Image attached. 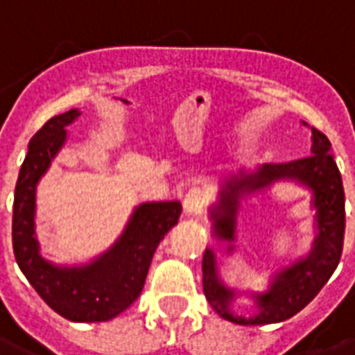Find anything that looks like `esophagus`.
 Instances as JSON below:
<instances>
[{"label": "esophagus", "mask_w": 355, "mask_h": 355, "mask_svg": "<svg viewBox=\"0 0 355 355\" xmlns=\"http://www.w3.org/2000/svg\"><path fill=\"white\" fill-rule=\"evenodd\" d=\"M207 205V191L202 188H191L184 197V210L188 214H201Z\"/></svg>", "instance_id": "34e87169"}]
</instances>
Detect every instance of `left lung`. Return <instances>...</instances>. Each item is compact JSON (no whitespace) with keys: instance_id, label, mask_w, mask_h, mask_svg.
Here are the masks:
<instances>
[{"instance_id":"8db88e82","label":"left lung","mask_w":355,"mask_h":355,"mask_svg":"<svg viewBox=\"0 0 355 355\" xmlns=\"http://www.w3.org/2000/svg\"><path fill=\"white\" fill-rule=\"evenodd\" d=\"M305 124V123H304ZM307 126V124H305ZM311 156L288 164H264L255 171H240L221 184L220 199L210 208L214 236L229 243L227 253L234 250L236 216L242 197L262 191L279 180H292L311 189L316 236L309 255L302 257L279 270L266 292L251 294L257 315L238 316L231 311L236 291L221 281L212 250L202 255V291L212 309L225 320L242 326L275 324L288 320L304 309L328 283L339 266L345 240V189L339 167L335 164L331 143L316 128H311Z\"/></svg>"}]
</instances>
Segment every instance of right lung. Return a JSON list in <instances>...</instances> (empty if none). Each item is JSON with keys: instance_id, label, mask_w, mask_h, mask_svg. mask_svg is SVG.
I'll return each mask as SVG.
<instances>
[{"instance_id": "obj_1", "label": "right lung", "mask_w": 355, "mask_h": 355, "mask_svg": "<svg viewBox=\"0 0 355 355\" xmlns=\"http://www.w3.org/2000/svg\"><path fill=\"white\" fill-rule=\"evenodd\" d=\"M80 110L51 117L29 141L20 167L12 207V250L18 266L37 294L58 315L72 322H105L121 315L141 294L158 243L178 223V201L135 207L112 248L81 266H58L40 255L35 234L37 184L67 141V126Z\"/></svg>"}]
</instances>
